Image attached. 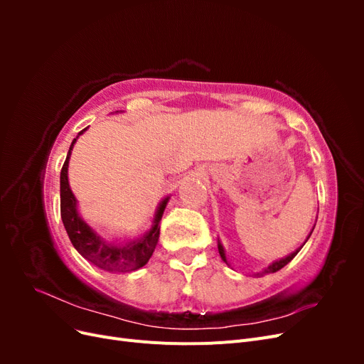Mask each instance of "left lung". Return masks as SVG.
I'll return each mask as SVG.
<instances>
[{
    "label": "left lung",
    "instance_id": "left-lung-1",
    "mask_svg": "<svg viewBox=\"0 0 364 364\" xmlns=\"http://www.w3.org/2000/svg\"><path fill=\"white\" fill-rule=\"evenodd\" d=\"M313 232V230H311ZM311 232H310V235H311ZM310 235H308V238H310ZM306 238V240H308ZM305 245V243H304ZM301 250V247L297 249V250H294L293 253H290L289 257H285V258H281V259H278V261H274V262H272L270 266L267 267V269H264V272H261V273H258V277L259 274H264V273H274V272H278V270H281L284 266H287V264L297 255V252ZM218 253H220V257H222V259L228 264V259H226V253H225V249H223V246H222V243H220L218 241Z\"/></svg>",
    "mask_w": 364,
    "mask_h": 364
}]
</instances>
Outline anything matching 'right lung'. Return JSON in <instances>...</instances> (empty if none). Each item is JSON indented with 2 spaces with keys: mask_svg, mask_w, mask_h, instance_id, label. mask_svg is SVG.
Masks as SVG:
<instances>
[{
  "mask_svg": "<svg viewBox=\"0 0 364 364\" xmlns=\"http://www.w3.org/2000/svg\"><path fill=\"white\" fill-rule=\"evenodd\" d=\"M85 130L86 129L79 132V135H82ZM77 138H74V141L71 142L67 159H65L60 171V215L71 243L85 259L92 262L94 266L103 270H138L142 266H146L150 257L153 255V252H155L161 230L159 223L164 214V209L167 206L168 197H165L159 203L158 211L155 214V220H153V226L146 235H142L138 240L127 241V243H109V241L103 240L95 230H92L90 225L83 222V218L79 215V211H77V200L70 188L68 162Z\"/></svg>",
  "mask_w": 364,
  "mask_h": 364,
  "instance_id": "add662e5",
  "label": "right lung"
}]
</instances>
